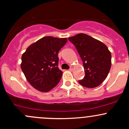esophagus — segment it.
I'll return each instance as SVG.
<instances>
[{"mask_svg": "<svg viewBox=\"0 0 129 129\" xmlns=\"http://www.w3.org/2000/svg\"><path fill=\"white\" fill-rule=\"evenodd\" d=\"M73 69H74V67H73L72 66H71V67H70V69H69V71H73Z\"/></svg>", "mask_w": 129, "mask_h": 129, "instance_id": "esophagus-1", "label": "esophagus"}]
</instances>
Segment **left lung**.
Segmentation results:
<instances>
[{"label":"left lung","mask_w":129,"mask_h":129,"mask_svg":"<svg viewBox=\"0 0 129 129\" xmlns=\"http://www.w3.org/2000/svg\"><path fill=\"white\" fill-rule=\"evenodd\" d=\"M69 40L76 47L83 61L85 77L80 85L95 88L101 85L111 67V53L103 42L85 34H78Z\"/></svg>","instance_id":"left-lung-1"}]
</instances>
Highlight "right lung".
<instances>
[{
    "label": "right lung",
    "mask_w": 129,
    "mask_h": 129,
    "mask_svg": "<svg viewBox=\"0 0 129 129\" xmlns=\"http://www.w3.org/2000/svg\"><path fill=\"white\" fill-rule=\"evenodd\" d=\"M67 42V38L46 36L27 48L22 55L20 67L34 89L47 92L59 82L62 72L58 67V54Z\"/></svg>",
    "instance_id": "right-lung-1"
}]
</instances>
